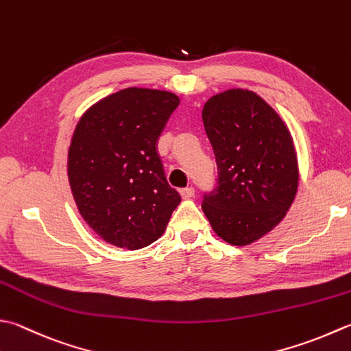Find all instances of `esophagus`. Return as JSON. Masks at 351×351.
<instances>
[{"instance_id":"esophagus-1","label":"esophagus","mask_w":351,"mask_h":351,"mask_svg":"<svg viewBox=\"0 0 351 351\" xmlns=\"http://www.w3.org/2000/svg\"><path fill=\"white\" fill-rule=\"evenodd\" d=\"M180 193L184 199H190V197L195 196V189L193 187H185V189H181Z\"/></svg>"}]
</instances>
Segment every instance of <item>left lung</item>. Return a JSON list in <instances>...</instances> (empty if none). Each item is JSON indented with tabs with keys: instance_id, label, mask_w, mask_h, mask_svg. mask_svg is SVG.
Wrapping results in <instances>:
<instances>
[{
	"instance_id": "obj_1",
	"label": "left lung",
	"mask_w": 351,
	"mask_h": 351,
	"mask_svg": "<svg viewBox=\"0 0 351 351\" xmlns=\"http://www.w3.org/2000/svg\"><path fill=\"white\" fill-rule=\"evenodd\" d=\"M202 120L217 164L202 210L225 242L250 245L281 222L297 195L291 132L260 95L239 88L213 95Z\"/></svg>"
}]
</instances>
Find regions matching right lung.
Returning a JSON list of instances; mask_svg holds the SVG:
<instances>
[{
	"mask_svg": "<svg viewBox=\"0 0 351 351\" xmlns=\"http://www.w3.org/2000/svg\"><path fill=\"white\" fill-rule=\"evenodd\" d=\"M178 105L173 93L126 88L95 103L75 126L68 180L82 217L105 242L144 248L162 236L180 205L158 154Z\"/></svg>",
	"mask_w": 351,
	"mask_h": 351,
	"instance_id": "right-lung-1",
	"label": "right lung"
}]
</instances>
